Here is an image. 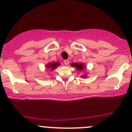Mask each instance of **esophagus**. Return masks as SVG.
Listing matches in <instances>:
<instances>
[{
  "instance_id": "esophagus-1",
  "label": "esophagus",
  "mask_w": 132,
  "mask_h": 132,
  "mask_svg": "<svg viewBox=\"0 0 132 132\" xmlns=\"http://www.w3.org/2000/svg\"><path fill=\"white\" fill-rule=\"evenodd\" d=\"M64 63L66 65H68L69 64V60L68 59L64 60Z\"/></svg>"
}]
</instances>
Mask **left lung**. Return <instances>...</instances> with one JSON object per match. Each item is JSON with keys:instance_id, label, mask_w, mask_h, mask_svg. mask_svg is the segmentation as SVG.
<instances>
[{"instance_id": "1", "label": "left lung", "mask_w": 132, "mask_h": 132, "mask_svg": "<svg viewBox=\"0 0 132 132\" xmlns=\"http://www.w3.org/2000/svg\"><path fill=\"white\" fill-rule=\"evenodd\" d=\"M71 65L72 66H75V67L77 68V70H84L85 68L84 65L82 63L78 64V63H77V62H75V63L71 64ZM86 77V75H84L82 77H83V78H85Z\"/></svg>"}]
</instances>
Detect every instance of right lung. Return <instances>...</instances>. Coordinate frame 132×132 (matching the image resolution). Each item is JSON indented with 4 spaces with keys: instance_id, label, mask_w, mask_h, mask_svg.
Returning a JSON list of instances; mask_svg holds the SVG:
<instances>
[{
    "instance_id": "right-lung-1",
    "label": "right lung",
    "mask_w": 132,
    "mask_h": 132,
    "mask_svg": "<svg viewBox=\"0 0 132 132\" xmlns=\"http://www.w3.org/2000/svg\"><path fill=\"white\" fill-rule=\"evenodd\" d=\"M60 64L59 62H52V63H49L47 64V68L49 69V70L52 71L53 70H55L58 66H59Z\"/></svg>"
}]
</instances>
